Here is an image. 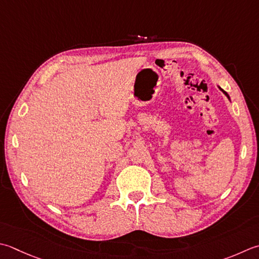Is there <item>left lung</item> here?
Wrapping results in <instances>:
<instances>
[{"instance_id":"left-lung-1","label":"left lung","mask_w":259,"mask_h":259,"mask_svg":"<svg viewBox=\"0 0 259 259\" xmlns=\"http://www.w3.org/2000/svg\"><path fill=\"white\" fill-rule=\"evenodd\" d=\"M219 89H220V90H221V91H222V92H224V94H226V95H227V98H228V99H229V100H230V98H229V95H228V93H227V92H225V91H224V90H222V89H221V88H219Z\"/></svg>"}]
</instances>
